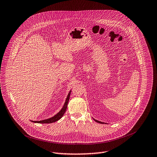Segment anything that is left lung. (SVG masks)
<instances>
[{
	"instance_id": "obj_1",
	"label": "left lung",
	"mask_w": 157,
	"mask_h": 157,
	"mask_svg": "<svg viewBox=\"0 0 157 157\" xmlns=\"http://www.w3.org/2000/svg\"><path fill=\"white\" fill-rule=\"evenodd\" d=\"M94 121H95V122H98V123H101V124H104V122H101V121H98V120H95V119H94Z\"/></svg>"
}]
</instances>
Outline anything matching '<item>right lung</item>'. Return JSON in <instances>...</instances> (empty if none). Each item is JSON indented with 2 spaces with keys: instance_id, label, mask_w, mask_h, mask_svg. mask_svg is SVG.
I'll list each match as a JSON object with an SVG mask.
<instances>
[{
  "instance_id": "obj_1",
  "label": "right lung",
  "mask_w": 157,
  "mask_h": 157,
  "mask_svg": "<svg viewBox=\"0 0 157 157\" xmlns=\"http://www.w3.org/2000/svg\"><path fill=\"white\" fill-rule=\"evenodd\" d=\"M71 91L69 92V94H68L67 97V99H66V101L65 102V104L63 106V108H62V110H61L56 115H54V116H53L51 118H49V119H45V120H42V121H31L33 122H36V123H42V124H46V123H52V122H56L58 120H59L61 118H62L63 117V115H64L66 110H67V105H68V103H69V98H70V95H71Z\"/></svg>"
}]
</instances>
